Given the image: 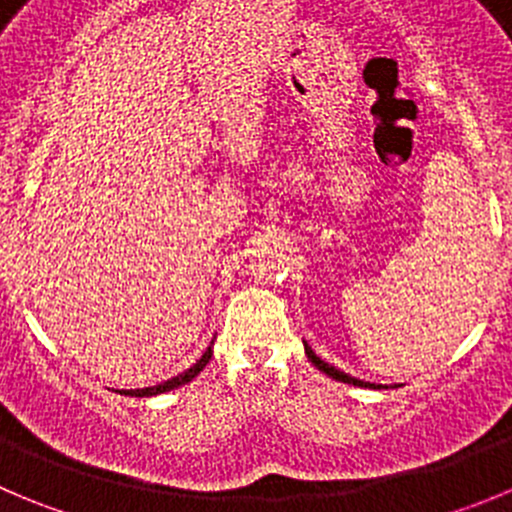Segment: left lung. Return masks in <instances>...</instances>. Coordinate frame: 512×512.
I'll list each match as a JSON object with an SVG mask.
<instances>
[{"label": "left lung", "mask_w": 512, "mask_h": 512, "mask_svg": "<svg viewBox=\"0 0 512 512\" xmlns=\"http://www.w3.org/2000/svg\"><path fill=\"white\" fill-rule=\"evenodd\" d=\"M305 353H308L310 364H313L315 369H321L323 374H328V376H331V379H336V381H343V384H353V386H371V384H366V381H361V379H353V376H348L346 371H341V369H336V366H331V364H326V361H321V358L315 356V353H313V348H310L308 343H305Z\"/></svg>", "instance_id": "obj_1"}]
</instances>
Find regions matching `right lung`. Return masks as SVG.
Instances as JSON below:
<instances>
[{
    "label": "right lung",
    "instance_id": "1",
    "mask_svg": "<svg viewBox=\"0 0 512 512\" xmlns=\"http://www.w3.org/2000/svg\"><path fill=\"white\" fill-rule=\"evenodd\" d=\"M209 358H212V348H207V351H204V356L199 358L197 364L191 366V369H186L184 374L174 376V379L164 381V384H159V386H148V389H136V391H133V396H154V394H161V391L176 389V386H181V384H186V381H191V379H194V376H197L199 371H202L204 366L209 364Z\"/></svg>",
    "mask_w": 512,
    "mask_h": 512
}]
</instances>
